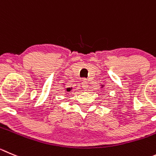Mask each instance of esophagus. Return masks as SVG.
Instances as JSON below:
<instances>
[{
  "instance_id": "obj_1",
  "label": "esophagus",
  "mask_w": 156,
  "mask_h": 156,
  "mask_svg": "<svg viewBox=\"0 0 156 156\" xmlns=\"http://www.w3.org/2000/svg\"><path fill=\"white\" fill-rule=\"evenodd\" d=\"M81 87H82V88L84 90H87V88H88V82H87V81L83 80L82 82H81Z\"/></svg>"
}]
</instances>
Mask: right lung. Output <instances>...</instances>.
I'll use <instances>...</instances> for the list:
<instances>
[{
    "label": "right lung",
    "mask_w": 156,
    "mask_h": 156,
    "mask_svg": "<svg viewBox=\"0 0 156 156\" xmlns=\"http://www.w3.org/2000/svg\"><path fill=\"white\" fill-rule=\"evenodd\" d=\"M71 89H72V88H66V91H71Z\"/></svg>",
    "instance_id": "add662e5"
}]
</instances>
